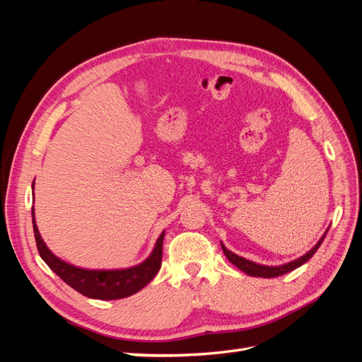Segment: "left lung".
<instances>
[{"instance_id": "left-lung-1", "label": "left lung", "mask_w": 362, "mask_h": 362, "mask_svg": "<svg viewBox=\"0 0 362 362\" xmlns=\"http://www.w3.org/2000/svg\"><path fill=\"white\" fill-rule=\"evenodd\" d=\"M326 233H327V231H326ZM326 233H325L323 237L319 240V243H317L310 252H306V254H305L303 257H300V258H298V259H294V261H291V262H287V264H284V266H278V267H269V266L257 264V262H254V261H249V259H245V258H242V257H238V255L233 254L231 250H228V249L223 246V243H221V245H222V250H223V254L226 255V258H228L229 261H231L235 267H238L240 270L245 272L246 275H249V276H259V278H276V276H281V275H286V273H288V272H291V270H294V269L300 267L302 264H305V262L308 261V259L315 254L317 249L320 247L322 242L325 240Z\"/></svg>"}]
</instances>
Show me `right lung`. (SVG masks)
<instances>
[{
  "label": "right lung",
  "instance_id": "obj_1",
  "mask_svg": "<svg viewBox=\"0 0 362 362\" xmlns=\"http://www.w3.org/2000/svg\"><path fill=\"white\" fill-rule=\"evenodd\" d=\"M35 187V182H33ZM33 229H35L36 246L40 258L47 262L48 267L60 276L62 281L68 284L69 287L81 293L86 298L101 299V300H113L122 299L127 296L137 293L149 284L158 273L161 267L163 257V240L164 231L157 240V245L152 250V254L141 264L124 269V270H86L75 267L68 262L57 258L43 243V240L37 231L35 222V210H33Z\"/></svg>",
  "mask_w": 362,
  "mask_h": 362
}]
</instances>
